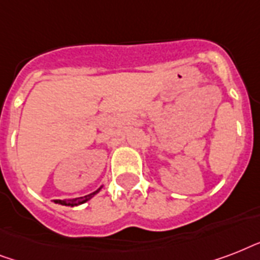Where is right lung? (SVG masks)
<instances>
[{"mask_svg": "<svg viewBox=\"0 0 260 260\" xmlns=\"http://www.w3.org/2000/svg\"><path fill=\"white\" fill-rule=\"evenodd\" d=\"M100 190H101V187H100L98 190H95L94 193L87 194V196H85V197L74 198V200H71V201H66V200H55V202H56V204H60V205H66V206H78V205H81V204H85L86 201H89L90 198L94 197V196H95V194H97Z\"/></svg>", "mask_w": 260, "mask_h": 260, "instance_id": "obj_1", "label": "right lung"}]
</instances>
